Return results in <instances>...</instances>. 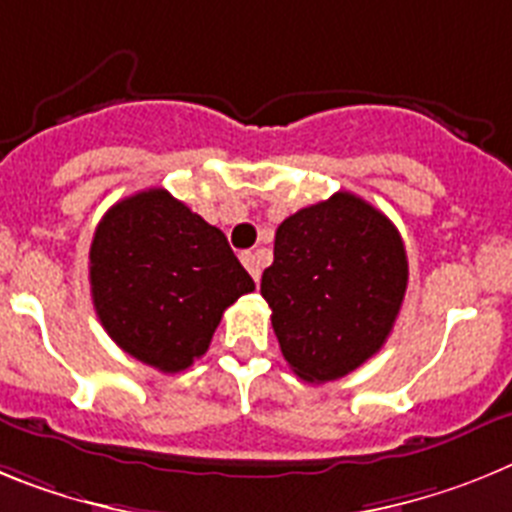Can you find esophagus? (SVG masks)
<instances>
[{"label": "esophagus", "instance_id": "1", "mask_svg": "<svg viewBox=\"0 0 512 512\" xmlns=\"http://www.w3.org/2000/svg\"><path fill=\"white\" fill-rule=\"evenodd\" d=\"M242 262H244V268L250 270L252 278H255V283L260 281L262 262H260V257H257V252H242Z\"/></svg>", "mask_w": 512, "mask_h": 512}]
</instances>
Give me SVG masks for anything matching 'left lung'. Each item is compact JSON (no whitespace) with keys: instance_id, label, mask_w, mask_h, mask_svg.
<instances>
[{"instance_id":"1","label":"left lung","mask_w":512,"mask_h":512,"mask_svg":"<svg viewBox=\"0 0 512 512\" xmlns=\"http://www.w3.org/2000/svg\"><path fill=\"white\" fill-rule=\"evenodd\" d=\"M407 275L397 226L358 195L340 190L288 216L275 231L260 293L291 371L324 384L379 353Z\"/></svg>"}]
</instances>
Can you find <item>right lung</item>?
Returning a JSON list of instances; mask_svg holds the SVG:
<instances>
[{
	"label": "right lung",
	"mask_w": 512,
	"mask_h": 512,
	"mask_svg": "<svg viewBox=\"0 0 512 512\" xmlns=\"http://www.w3.org/2000/svg\"><path fill=\"white\" fill-rule=\"evenodd\" d=\"M92 304L115 345L162 373L193 366L255 281L224 231L164 188L115 203L90 247Z\"/></svg>",
	"instance_id": "right-lung-1"
}]
</instances>
